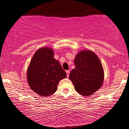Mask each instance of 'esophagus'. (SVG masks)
<instances>
[{
    "instance_id": "esophagus-1",
    "label": "esophagus",
    "mask_w": 129,
    "mask_h": 129,
    "mask_svg": "<svg viewBox=\"0 0 129 129\" xmlns=\"http://www.w3.org/2000/svg\"><path fill=\"white\" fill-rule=\"evenodd\" d=\"M66 73H67V77H69V75H70V71H69V70H67Z\"/></svg>"
}]
</instances>
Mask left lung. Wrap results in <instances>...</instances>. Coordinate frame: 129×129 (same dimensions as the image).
Returning a JSON list of instances; mask_svg holds the SVG:
<instances>
[{
    "label": "left lung",
    "mask_w": 129,
    "mask_h": 129,
    "mask_svg": "<svg viewBox=\"0 0 129 129\" xmlns=\"http://www.w3.org/2000/svg\"><path fill=\"white\" fill-rule=\"evenodd\" d=\"M74 64L75 68L71 70L69 78L75 91L83 96L92 95L104 81V70L100 60L92 51L84 50L76 55Z\"/></svg>",
    "instance_id": "obj_1"
}]
</instances>
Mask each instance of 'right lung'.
<instances>
[{"label": "right lung", "mask_w": 129, "mask_h": 129, "mask_svg": "<svg viewBox=\"0 0 129 129\" xmlns=\"http://www.w3.org/2000/svg\"><path fill=\"white\" fill-rule=\"evenodd\" d=\"M54 51L42 47L34 54L27 70V80L30 88L42 97L54 94L59 81L67 74L59 62L54 58Z\"/></svg>", "instance_id": "1"}]
</instances>
